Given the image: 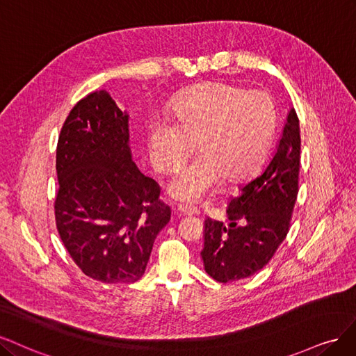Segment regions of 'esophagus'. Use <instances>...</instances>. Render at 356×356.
<instances>
[{
    "label": "esophagus",
    "instance_id": "obj_1",
    "mask_svg": "<svg viewBox=\"0 0 356 356\" xmlns=\"http://www.w3.org/2000/svg\"><path fill=\"white\" fill-rule=\"evenodd\" d=\"M177 213L179 214H181V216H195V214H198V211L195 210V209H192V207H188V205H177Z\"/></svg>",
    "mask_w": 356,
    "mask_h": 356
}]
</instances>
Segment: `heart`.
Listing matches in <instances>:
<instances>
[{"label": "heart", "instance_id": "heart-1", "mask_svg": "<svg viewBox=\"0 0 356 356\" xmlns=\"http://www.w3.org/2000/svg\"><path fill=\"white\" fill-rule=\"evenodd\" d=\"M277 111L263 91L209 83L183 95L171 121H155L147 131L154 165L179 167L197 145L201 155L171 179L168 193L195 204L219 188L245 181L265 159L275 134Z\"/></svg>", "mask_w": 356, "mask_h": 356}]
</instances>
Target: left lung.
<instances>
[{
  "mask_svg": "<svg viewBox=\"0 0 356 356\" xmlns=\"http://www.w3.org/2000/svg\"><path fill=\"white\" fill-rule=\"evenodd\" d=\"M299 168L300 125L291 108L270 161L229 202L227 226L211 219L204 222L201 257L213 280H244L268 265L289 234Z\"/></svg>",
  "mask_w": 356,
  "mask_h": 356,
  "instance_id": "left-lung-1",
  "label": "left lung"
}]
</instances>
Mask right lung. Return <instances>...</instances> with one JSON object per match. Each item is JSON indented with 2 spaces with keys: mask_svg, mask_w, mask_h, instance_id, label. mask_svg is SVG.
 <instances>
[{
  "mask_svg": "<svg viewBox=\"0 0 356 356\" xmlns=\"http://www.w3.org/2000/svg\"><path fill=\"white\" fill-rule=\"evenodd\" d=\"M129 115L106 90L79 100L56 151V226L75 265L105 284L136 282L171 210L131 159Z\"/></svg>",
  "mask_w": 356,
  "mask_h": 356,
  "instance_id": "1",
  "label": "right lung"
}]
</instances>
